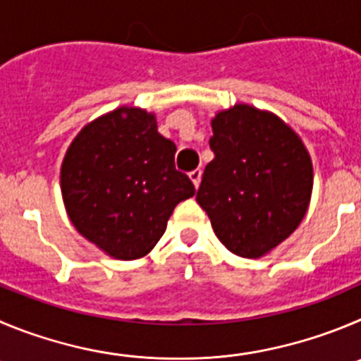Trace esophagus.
<instances>
[{
    "mask_svg": "<svg viewBox=\"0 0 361 361\" xmlns=\"http://www.w3.org/2000/svg\"><path fill=\"white\" fill-rule=\"evenodd\" d=\"M201 169H194V171H190V174H188V176H190V180H192V183H194V187H200V183H201Z\"/></svg>",
    "mask_w": 361,
    "mask_h": 361,
    "instance_id": "1",
    "label": "esophagus"
}]
</instances>
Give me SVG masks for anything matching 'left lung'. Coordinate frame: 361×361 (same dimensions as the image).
Segmentation results:
<instances>
[{
    "label": "left lung",
    "instance_id": "1",
    "mask_svg": "<svg viewBox=\"0 0 361 361\" xmlns=\"http://www.w3.org/2000/svg\"><path fill=\"white\" fill-rule=\"evenodd\" d=\"M212 130L214 160L196 200L226 249L260 258L290 237L308 210L310 154L281 119L247 104L219 112Z\"/></svg>",
    "mask_w": 361,
    "mask_h": 361
}]
</instances>
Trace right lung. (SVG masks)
<instances>
[{"label":"right lung","instance_id":"obj_1","mask_svg":"<svg viewBox=\"0 0 361 361\" xmlns=\"http://www.w3.org/2000/svg\"><path fill=\"white\" fill-rule=\"evenodd\" d=\"M174 153V142L158 133L146 110L123 106L87 124L60 171L74 228L117 260L147 255L174 207L196 194L176 169Z\"/></svg>","mask_w":361,"mask_h":361}]
</instances>
